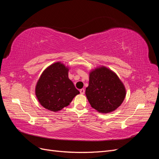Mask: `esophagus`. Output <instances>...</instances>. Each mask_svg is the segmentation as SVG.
I'll return each instance as SVG.
<instances>
[{"instance_id": "1", "label": "esophagus", "mask_w": 159, "mask_h": 159, "mask_svg": "<svg viewBox=\"0 0 159 159\" xmlns=\"http://www.w3.org/2000/svg\"><path fill=\"white\" fill-rule=\"evenodd\" d=\"M80 91V93H81V94H82V95H83V94H84V93H85V90H84V89H81Z\"/></svg>"}]
</instances>
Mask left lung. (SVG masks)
<instances>
[{
	"instance_id": "obj_1",
	"label": "left lung",
	"mask_w": 159,
	"mask_h": 159,
	"mask_svg": "<svg viewBox=\"0 0 159 159\" xmlns=\"http://www.w3.org/2000/svg\"><path fill=\"white\" fill-rule=\"evenodd\" d=\"M85 95L91 107L101 113H108L122 104L126 89L113 71L102 66L90 70Z\"/></svg>"
}]
</instances>
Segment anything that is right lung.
I'll return each instance as SVG.
<instances>
[{
    "mask_svg": "<svg viewBox=\"0 0 159 159\" xmlns=\"http://www.w3.org/2000/svg\"><path fill=\"white\" fill-rule=\"evenodd\" d=\"M70 67L55 62L43 71L38 79L35 94L42 107L57 112L68 106L80 93L68 78Z\"/></svg>",
    "mask_w": 159,
    "mask_h": 159,
    "instance_id": "right-lung-1",
    "label": "right lung"
}]
</instances>
